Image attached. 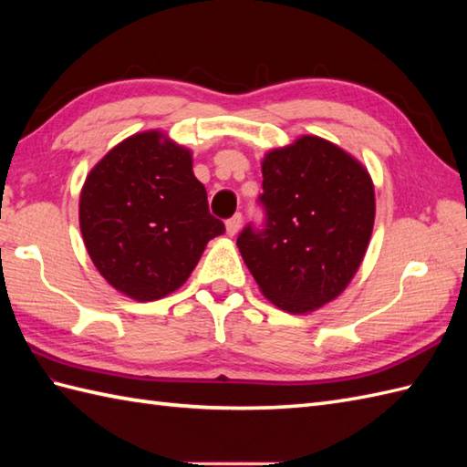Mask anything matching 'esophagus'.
Wrapping results in <instances>:
<instances>
[{
    "mask_svg": "<svg viewBox=\"0 0 467 467\" xmlns=\"http://www.w3.org/2000/svg\"><path fill=\"white\" fill-rule=\"evenodd\" d=\"M241 224H243V214L241 213H236L234 216H231L226 221V234L228 236H234L236 233L241 231Z\"/></svg>",
    "mask_w": 467,
    "mask_h": 467,
    "instance_id": "obj_1",
    "label": "esophagus"
}]
</instances>
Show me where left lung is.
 <instances>
[{"instance_id": "obj_1", "label": "left lung", "mask_w": 467, "mask_h": 467, "mask_svg": "<svg viewBox=\"0 0 467 467\" xmlns=\"http://www.w3.org/2000/svg\"><path fill=\"white\" fill-rule=\"evenodd\" d=\"M263 228L236 239L263 295L289 313L339 296L359 269L375 221L369 172L339 146L301 136L263 161Z\"/></svg>"}]
</instances>
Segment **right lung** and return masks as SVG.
Listing matches in <instances>:
<instances>
[{
  "mask_svg": "<svg viewBox=\"0 0 467 467\" xmlns=\"http://www.w3.org/2000/svg\"><path fill=\"white\" fill-rule=\"evenodd\" d=\"M80 228L96 269L136 301L182 286L206 243L224 233L208 213L192 154L158 130L134 134L88 174Z\"/></svg>",
  "mask_w": 467,
  "mask_h": 467,
  "instance_id": "add662e5",
  "label": "right lung"
}]
</instances>
